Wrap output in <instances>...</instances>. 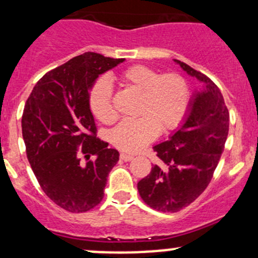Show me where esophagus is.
<instances>
[{
    "label": "esophagus",
    "mask_w": 258,
    "mask_h": 258,
    "mask_svg": "<svg viewBox=\"0 0 258 258\" xmlns=\"http://www.w3.org/2000/svg\"><path fill=\"white\" fill-rule=\"evenodd\" d=\"M119 157H121V160H123V161H131V160H134L135 156L130 155V153H121V156H119Z\"/></svg>",
    "instance_id": "34e87169"
}]
</instances>
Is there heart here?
Returning a JSON list of instances; mask_svg holds the SVG:
<instances>
[{
	"label": "heart",
	"mask_w": 258,
	"mask_h": 258,
	"mask_svg": "<svg viewBox=\"0 0 258 258\" xmlns=\"http://www.w3.org/2000/svg\"><path fill=\"white\" fill-rule=\"evenodd\" d=\"M118 79L126 87L140 93L137 118L123 119L111 134V141L126 152H136L158 136L177 128L188 112L191 88L178 72L160 74L145 64H132L119 72ZM90 107L96 118L111 124L117 119L112 102V88L100 80L90 93Z\"/></svg>",
	"instance_id": "b5f03b06"
}]
</instances>
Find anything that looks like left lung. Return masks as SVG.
<instances>
[{"mask_svg": "<svg viewBox=\"0 0 258 258\" xmlns=\"http://www.w3.org/2000/svg\"><path fill=\"white\" fill-rule=\"evenodd\" d=\"M176 62L206 83L191 103L183 126L170 140L156 145L161 161L137 184L146 205L161 212H178L191 205L210 184L225 148L230 113L220 88L206 75L184 62Z\"/></svg>", "mask_w": 258, "mask_h": 258, "instance_id": "8db88e82", "label": "left lung"}]
</instances>
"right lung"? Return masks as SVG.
<instances>
[{"label":"right lung","mask_w":258,"mask_h":258,"mask_svg":"<svg viewBox=\"0 0 258 258\" xmlns=\"http://www.w3.org/2000/svg\"><path fill=\"white\" fill-rule=\"evenodd\" d=\"M121 62L86 52L43 75L26 101L22 136L28 162L48 199L69 212H87L102 201L118 161V151L97 137L90 88L98 75Z\"/></svg>","instance_id":"obj_1"}]
</instances>
